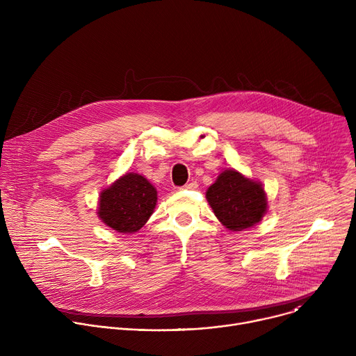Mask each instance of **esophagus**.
I'll return each mask as SVG.
<instances>
[{"label": "esophagus", "instance_id": "34e87169", "mask_svg": "<svg viewBox=\"0 0 356 356\" xmlns=\"http://www.w3.org/2000/svg\"><path fill=\"white\" fill-rule=\"evenodd\" d=\"M197 187H198V184H197L195 181H190V183H187V184L183 186L184 190H195Z\"/></svg>", "mask_w": 356, "mask_h": 356}]
</instances>
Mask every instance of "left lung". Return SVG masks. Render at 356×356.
Instances as JSON below:
<instances>
[{"label":"left lung","instance_id":"1","mask_svg":"<svg viewBox=\"0 0 356 356\" xmlns=\"http://www.w3.org/2000/svg\"><path fill=\"white\" fill-rule=\"evenodd\" d=\"M207 200L216 217L232 231H242L259 222L268 200L262 186L235 170H225L207 190Z\"/></svg>","mask_w":356,"mask_h":356}]
</instances>
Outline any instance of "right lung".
<instances>
[{"label": "right lung", "instance_id": "add662e5", "mask_svg": "<svg viewBox=\"0 0 356 356\" xmlns=\"http://www.w3.org/2000/svg\"><path fill=\"white\" fill-rule=\"evenodd\" d=\"M156 200L155 187L143 176L127 173L101 193L98 216L118 232H136L154 213Z\"/></svg>", "mask_w": 356, "mask_h": 356}]
</instances>
